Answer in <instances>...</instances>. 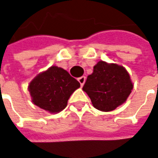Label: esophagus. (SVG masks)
I'll list each match as a JSON object with an SVG mask.
<instances>
[{
    "mask_svg": "<svg viewBox=\"0 0 158 158\" xmlns=\"http://www.w3.org/2000/svg\"><path fill=\"white\" fill-rule=\"evenodd\" d=\"M85 79H86V77L85 76H81V77H79L78 78V82L80 83L81 84V86H83L84 83H85Z\"/></svg>",
    "mask_w": 158,
    "mask_h": 158,
    "instance_id": "obj_1",
    "label": "esophagus"
}]
</instances>
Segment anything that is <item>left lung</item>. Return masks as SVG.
Instances as JSON below:
<instances>
[{"mask_svg": "<svg viewBox=\"0 0 158 158\" xmlns=\"http://www.w3.org/2000/svg\"><path fill=\"white\" fill-rule=\"evenodd\" d=\"M133 85L124 67L99 61L88 75L83 90L92 105L101 111H112L126 100Z\"/></svg>", "mask_w": 158, "mask_h": 158, "instance_id": "1", "label": "left lung"}]
</instances>
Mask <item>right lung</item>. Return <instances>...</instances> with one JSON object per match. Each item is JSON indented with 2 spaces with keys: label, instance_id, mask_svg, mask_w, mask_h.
<instances>
[{
  "label": "right lung",
  "instance_id": "add662e5",
  "mask_svg": "<svg viewBox=\"0 0 158 158\" xmlns=\"http://www.w3.org/2000/svg\"><path fill=\"white\" fill-rule=\"evenodd\" d=\"M80 87L79 82L65 69L50 67L29 84V91L36 106L51 113L63 110L71 94Z\"/></svg>",
  "mask_w": 158,
  "mask_h": 158
}]
</instances>
